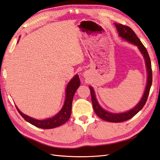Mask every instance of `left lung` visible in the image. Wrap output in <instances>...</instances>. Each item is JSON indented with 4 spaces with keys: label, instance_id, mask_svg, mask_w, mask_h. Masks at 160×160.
Returning <instances> with one entry per match:
<instances>
[{
    "label": "left lung",
    "instance_id": "left-lung-1",
    "mask_svg": "<svg viewBox=\"0 0 160 160\" xmlns=\"http://www.w3.org/2000/svg\"><path fill=\"white\" fill-rule=\"evenodd\" d=\"M114 24L116 28H117V31L118 32V35H119V37L123 38L125 41H127L131 43H133V45L138 46V49H139L140 52H142V54L143 56L145 61H146L148 72V79L146 89H145L144 93L141 100H140L138 104H137V105L133 109L128 111H126V112L122 113H113L104 110L98 103L93 88L89 86L92 104H93V108L96 115L101 119H102L105 121H107V122L119 123L125 122V121H127L133 118L134 115H136L139 111L143 108V106L146 104L149 93V90L152 84V70L151 61H150V58L146 48L144 47V45L142 44V42L140 41L139 38L136 36V35H135L134 31L128 26H125L123 25H122V24Z\"/></svg>",
    "mask_w": 160,
    "mask_h": 160
}]
</instances>
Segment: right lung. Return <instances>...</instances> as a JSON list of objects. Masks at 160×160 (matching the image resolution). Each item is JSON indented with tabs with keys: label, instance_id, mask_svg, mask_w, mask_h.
<instances>
[{
	"label": "right lung",
	"instance_id": "obj_1",
	"mask_svg": "<svg viewBox=\"0 0 160 160\" xmlns=\"http://www.w3.org/2000/svg\"><path fill=\"white\" fill-rule=\"evenodd\" d=\"M80 79L79 76L76 75L73 77L69 82L66 88V98L63 106H62L61 111L55 115L54 117L49 119H47L44 120H38L34 118H32L29 116L26 115L22 113L19 110L17 107L16 108L18 111V113L22 117L26 120L27 122L30 123L31 124L35 125V126L41 129H52L57 127H59L60 125L64 124L67 121L69 120L71 113V107L72 98L75 95L77 89L80 85Z\"/></svg>",
	"mask_w": 160,
	"mask_h": 160
}]
</instances>
